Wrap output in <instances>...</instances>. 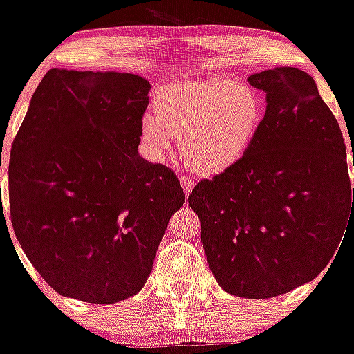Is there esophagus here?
I'll list each match as a JSON object with an SVG mask.
<instances>
[{
	"instance_id": "obj_1",
	"label": "esophagus",
	"mask_w": 354,
	"mask_h": 354,
	"mask_svg": "<svg viewBox=\"0 0 354 354\" xmlns=\"http://www.w3.org/2000/svg\"><path fill=\"white\" fill-rule=\"evenodd\" d=\"M180 181H181V186H183V191H185V194H186V196H189L191 191H193L194 181L189 180V178H186V176H181Z\"/></svg>"
}]
</instances>
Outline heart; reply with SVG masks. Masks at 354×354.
I'll list each match as a JSON object with an SVG mask.
<instances>
[{"label":"heart","instance_id":"heart-1","mask_svg":"<svg viewBox=\"0 0 354 354\" xmlns=\"http://www.w3.org/2000/svg\"><path fill=\"white\" fill-rule=\"evenodd\" d=\"M153 113L141 118L140 136L154 160L181 138V154L196 173L221 174L250 151L265 118L258 89L233 78L173 83L156 93Z\"/></svg>","mask_w":354,"mask_h":354}]
</instances>
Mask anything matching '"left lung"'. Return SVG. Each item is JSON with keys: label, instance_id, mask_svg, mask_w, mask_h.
<instances>
[{"label": "left lung", "instance_id": "obj_1", "mask_svg": "<svg viewBox=\"0 0 354 354\" xmlns=\"http://www.w3.org/2000/svg\"><path fill=\"white\" fill-rule=\"evenodd\" d=\"M266 113L246 156L188 203L201 221L211 273L226 293L265 299L311 281L354 219L338 121L298 68L254 73Z\"/></svg>", "mask_w": 354, "mask_h": 354}]
</instances>
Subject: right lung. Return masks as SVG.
Segmentation results:
<instances>
[{
	"label": "right lung",
	"instance_id": "obj_1",
	"mask_svg": "<svg viewBox=\"0 0 354 354\" xmlns=\"http://www.w3.org/2000/svg\"><path fill=\"white\" fill-rule=\"evenodd\" d=\"M149 89L131 73L55 68L11 146L15 234L66 298L111 304L141 291L185 203L176 174L138 153Z\"/></svg>",
	"mask_w": 354,
	"mask_h": 354
}]
</instances>
